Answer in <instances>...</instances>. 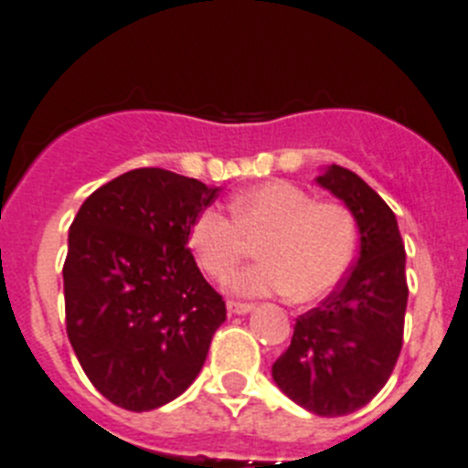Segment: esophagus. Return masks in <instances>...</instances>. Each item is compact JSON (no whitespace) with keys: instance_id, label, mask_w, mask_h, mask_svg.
<instances>
[{"instance_id":"esophagus-1","label":"esophagus","mask_w":468,"mask_h":468,"mask_svg":"<svg viewBox=\"0 0 468 468\" xmlns=\"http://www.w3.org/2000/svg\"><path fill=\"white\" fill-rule=\"evenodd\" d=\"M227 312L237 314V316H243V314L253 312V304H246V302L229 300V302H227Z\"/></svg>"}]
</instances>
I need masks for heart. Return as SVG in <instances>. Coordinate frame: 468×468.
<instances>
[{
    "label": "heart",
    "instance_id": "heart-1",
    "mask_svg": "<svg viewBox=\"0 0 468 468\" xmlns=\"http://www.w3.org/2000/svg\"><path fill=\"white\" fill-rule=\"evenodd\" d=\"M229 208L231 218L218 208L198 210L187 246L210 279L227 281L248 255V241H260L262 262L231 281L239 295L316 302L354 262L356 229L349 213L337 204H316L297 185H255L231 197Z\"/></svg>",
    "mask_w": 468,
    "mask_h": 468
}]
</instances>
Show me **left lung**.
Wrapping results in <instances>:
<instances>
[{
	"label": "left lung",
	"instance_id": "obj_1",
	"mask_svg": "<svg viewBox=\"0 0 468 468\" xmlns=\"http://www.w3.org/2000/svg\"><path fill=\"white\" fill-rule=\"evenodd\" d=\"M316 183L356 220L358 258L321 307L297 318L271 378L304 410L340 417L370 403L399 361L408 307L405 248L394 210L356 173L333 164Z\"/></svg>",
	"mask_w": 468,
	"mask_h": 468
}]
</instances>
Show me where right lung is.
<instances>
[{"label":"right lung","mask_w":468,"mask_h":468,"mask_svg":"<svg viewBox=\"0 0 468 468\" xmlns=\"http://www.w3.org/2000/svg\"><path fill=\"white\" fill-rule=\"evenodd\" d=\"M218 192L135 168L95 189L69 227V345L90 384L123 410H154L187 391L225 324V300L187 248L189 225Z\"/></svg>","instance_id":"1"}]
</instances>
